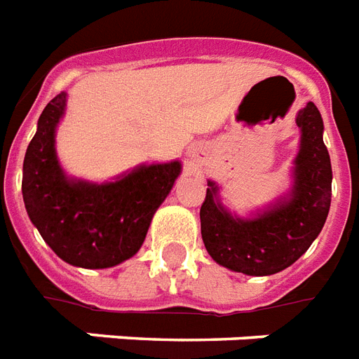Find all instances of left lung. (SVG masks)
<instances>
[{"instance_id":"8db88e82","label":"left lung","mask_w":359,"mask_h":359,"mask_svg":"<svg viewBox=\"0 0 359 359\" xmlns=\"http://www.w3.org/2000/svg\"><path fill=\"white\" fill-rule=\"evenodd\" d=\"M301 144L291 188L264 209L240 217L222 205L220 187L207 180L200 209L201 238L217 264L245 276H270L291 266L320 236L331 205V159L323 144V119L314 102L297 114Z\"/></svg>"}]
</instances>
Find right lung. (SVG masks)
<instances>
[{
  "instance_id": "1",
  "label": "right lung",
  "mask_w": 359,
  "mask_h": 359,
  "mask_svg": "<svg viewBox=\"0 0 359 359\" xmlns=\"http://www.w3.org/2000/svg\"><path fill=\"white\" fill-rule=\"evenodd\" d=\"M68 95L45 106L22 165V198L45 243L72 266L110 268L137 255L154 213L182 171L179 159L142 163L106 182L70 177L57 156Z\"/></svg>"
}]
</instances>
